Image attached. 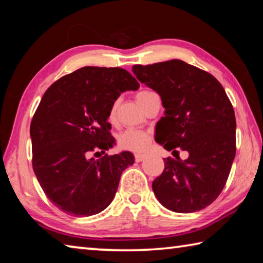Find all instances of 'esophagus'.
Here are the masks:
<instances>
[{
	"instance_id": "1",
	"label": "esophagus",
	"mask_w": 263,
	"mask_h": 263,
	"mask_svg": "<svg viewBox=\"0 0 263 263\" xmlns=\"http://www.w3.org/2000/svg\"><path fill=\"white\" fill-rule=\"evenodd\" d=\"M135 159H136V162H140L145 159V155L144 154H136Z\"/></svg>"
}]
</instances>
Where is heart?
Segmentation results:
<instances>
[{
	"mask_svg": "<svg viewBox=\"0 0 263 263\" xmlns=\"http://www.w3.org/2000/svg\"><path fill=\"white\" fill-rule=\"evenodd\" d=\"M152 90H140L138 92L136 99L139 102L141 99H144L149 94H152ZM117 102H114L112 105H111L110 111H109V118L110 121H114L116 118V112H117ZM151 141V136L147 132L145 131H140V130H126L125 132H123L121 136L118 137V145L119 147H122L124 149H128V151H133V152H142L147 148V146L149 145Z\"/></svg>",
	"mask_w": 263,
	"mask_h": 263,
	"instance_id": "heart-1",
	"label": "heart"
}]
</instances>
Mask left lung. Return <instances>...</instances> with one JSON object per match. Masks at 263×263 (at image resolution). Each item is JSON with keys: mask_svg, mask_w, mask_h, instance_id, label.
I'll list each match as a JSON object with an SVG mask.
<instances>
[{"mask_svg": "<svg viewBox=\"0 0 263 263\" xmlns=\"http://www.w3.org/2000/svg\"><path fill=\"white\" fill-rule=\"evenodd\" d=\"M132 72L161 97L164 116L155 141L178 153L163 160L162 174L153 181L158 201L174 212L202 210L221 193L235 157L237 124L224 88L211 74L177 59L135 65ZM179 149L190 157L181 160Z\"/></svg>", "mask_w": 263, "mask_h": 263, "instance_id": "1", "label": "left lung"}]
</instances>
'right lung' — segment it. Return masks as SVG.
<instances>
[{
  "label": "right lung",
  "mask_w": 263,
  "mask_h": 263,
  "mask_svg": "<svg viewBox=\"0 0 263 263\" xmlns=\"http://www.w3.org/2000/svg\"><path fill=\"white\" fill-rule=\"evenodd\" d=\"M139 83L119 67H82L47 89L30 125L32 167L48 199L75 217L108 208L123 171L135 163L124 151L99 160L115 144L109 111L119 95Z\"/></svg>",
  "instance_id": "1"
}]
</instances>
